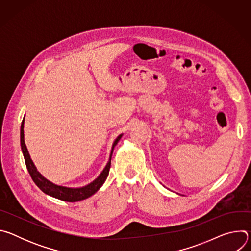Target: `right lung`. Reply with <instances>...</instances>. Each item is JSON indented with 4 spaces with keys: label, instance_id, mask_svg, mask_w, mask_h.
<instances>
[{
    "label": "right lung",
    "instance_id": "1",
    "mask_svg": "<svg viewBox=\"0 0 251 251\" xmlns=\"http://www.w3.org/2000/svg\"><path fill=\"white\" fill-rule=\"evenodd\" d=\"M24 124H25V117H24L22 125H21V147H22V152H23L24 158H25V166H26V169L32 178V181L34 182V184L37 185L45 194H47L50 197H53L55 199L64 201L75 202V201H82V200H85V199L91 197L102 187V185L106 181V178H107V176H108V174H109V170H110V166H111V157H112L114 147L117 145V143L119 142V140L121 139L123 134H120L113 142L109 161L105 166V168L103 169V171L101 172V174L95 178L93 182H91L90 184H88L84 187H81V188H67V187H63V186H57V185L50 182L37 170V168H35L32 160L30 159V156L28 154V151L26 149L25 143Z\"/></svg>",
    "mask_w": 251,
    "mask_h": 251
}]
</instances>
